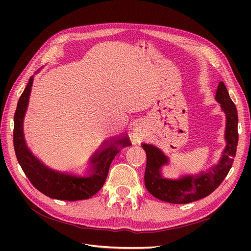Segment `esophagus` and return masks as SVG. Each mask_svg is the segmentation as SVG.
<instances>
[{"label":"esophagus","mask_w":251,"mask_h":251,"mask_svg":"<svg viewBox=\"0 0 251 251\" xmlns=\"http://www.w3.org/2000/svg\"><path fill=\"white\" fill-rule=\"evenodd\" d=\"M144 136H146V133H144L141 128H135L134 130V138H135V140L136 141H141L143 138H144Z\"/></svg>","instance_id":"esophagus-1"}]
</instances>
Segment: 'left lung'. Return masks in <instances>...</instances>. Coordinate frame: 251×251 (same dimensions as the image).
<instances>
[{
	"instance_id": "left-lung-1",
	"label": "left lung",
	"mask_w": 251,
	"mask_h": 251,
	"mask_svg": "<svg viewBox=\"0 0 251 251\" xmlns=\"http://www.w3.org/2000/svg\"><path fill=\"white\" fill-rule=\"evenodd\" d=\"M216 100L226 114L225 138L227 146L221 160L209 171L197 176H186L180 180L164 179L160 175V168L168 163V158L157 148L151 144H142L147 153L144 183L150 194L157 199L174 204H185L205 198L222 183L231 169L239 140L238 111L223 81L219 83Z\"/></svg>"
}]
</instances>
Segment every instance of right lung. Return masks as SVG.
Wrapping results in <instances>:
<instances>
[{
    "label": "right lung",
    "mask_w": 251,
    "mask_h": 251,
    "mask_svg": "<svg viewBox=\"0 0 251 251\" xmlns=\"http://www.w3.org/2000/svg\"><path fill=\"white\" fill-rule=\"evenodd\" d=\"M32 81L33 76L29 78L14 113L13 146L21 168L37 191L50 198L67 201L89 199L103 186L111 162L118 153V150L113 146L102 151L98 150V153L96 151L91 160L93 163L92 174L88 177H73L53 172L44 166L32 153H30L23 134V118L27 109ZM117 143L123 147L130 146L126 138L120 139Z\"/></svg>",
    "instance_id": "1"
}]
</instances>
